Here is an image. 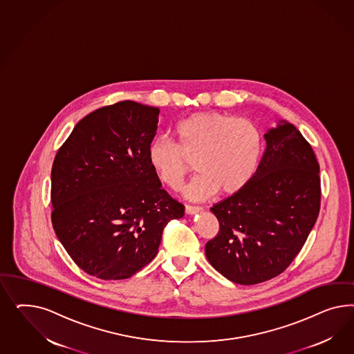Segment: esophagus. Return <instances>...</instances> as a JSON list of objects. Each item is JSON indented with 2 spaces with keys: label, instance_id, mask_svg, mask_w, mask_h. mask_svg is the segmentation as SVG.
Returning <instances> with one entry per match:
<instances>
[{
  "label": "esophagus",
  "instance_id": "34e87169",
  "mask_svg": "<svg viewBox=\"0 0 354 354\" xmlns=\"http://www.w3.org/2000/svg\"><path fill=\"white\" fill-rule=\"evenodd\" d=\"M201 210L200 206H193V205H185V213L187 214H196Z\"/></svg>",
  "mask_w": 354,
  "mask_h": 354
}]
</instances>
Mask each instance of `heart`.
<instances>
[{
  "instance_id": "1",
  "label": "heart",
  "mask_w": 354,
  "mask_h": 354,
  "mask_svg": "<svg viewBox=\"0 0 354 354\" xmlns=\"http://www.w3.org/2000/svg\"><path fill=\"white\" fill-rule=\"evenodd\" d=\"M172 139L174 142L151 141L148 163L172 191L182 188L193 163L198 175L185 191L189 198L237 193L257 170L262 135L249 119L215 111L194 113L175 124Z\"/></svg>"
}]
</instances>
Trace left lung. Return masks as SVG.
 <instances>
[{
    "instance_id": "8db88e82",
    "label": "left lung",
    "mask_w": 354,
    "mask_h": 354,
    "mask_svg": "<svg viewBox=\"0 0 354 354\" xmlns=\"http://www.w3.org/2000/svg\"><path fill=\"white\" fill-rule=\"evenodd\" d=\"M247 185L212 207L219 232L205 245L210 265L243 286L278 277L299 254L321 209L319 163L293 124L265 135Z\"/></svg>"
}]
</instances>
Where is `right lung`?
Instances as JSON below:
<instances>
[{"label": "right lung", "mask_w": 354, "mask_h": 354, "mask_svg": "<svg viewBox=\"0 0 354 354\" xmlns=\"http://www.w3.org/2000/svg\"><path fill=\"white\" fill-rule=\"evenodd\" d=\"M158 114V107L135 101L97 109L55 154L54 231L68 256L92 277L131 278L158 253L166 225L184 214L147 158Z\"/></svg>", "instance_id": "add662e5"}]
</instances>
